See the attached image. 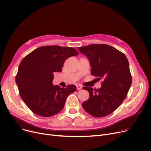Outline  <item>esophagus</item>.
Here are the masks:
<instances>
[{
  "mask_svg": "<svg viewBox=\"0 0 151 151\" xmlns=\"http://www.w3.org/2000/svg\"><path fill=\"white\" fill-rule=\"evenodd\" d=\"M76 88H77L78 90H80V89H81L82 88V86H81V85H80V84H77L76 85Z\"/></svg>",
  "mask_w": 151,
  "mask_h": 151,
  "instance_id": "esophagus-1",
  "label": "esophagus"
}]
</instances>
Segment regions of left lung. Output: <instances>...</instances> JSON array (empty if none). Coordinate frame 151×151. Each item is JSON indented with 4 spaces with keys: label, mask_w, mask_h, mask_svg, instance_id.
Returning <instances> with one entry per match:
<instances>
[{
    "label": "left lung",
    "mask_w": 151,
    "mask_h": 151,
    "mask_svg": "<svg viewBox=\"0 0 151 151\" xmlns=\"http://www.w3.org/2000/svg\"><path fill=\"white\" fill-rule=\"evenodd\" d=\"M91 66V75L102 80L101 88L83 87L89 93L82 104L84 110L95 117L112 114L125 99L132 82L129 62L122 52L107 44H91L78 47Z\"/></svg>",
    "instance_id": "left-lung-1"
}]
</instances>
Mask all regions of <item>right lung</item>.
I'll use <instances>...</instances> for the list:
<instances>
[{
	"instance_id": "1",
	"label": "right lung",
	"mask_w": 151,
	"mask_h": 151,
	"mask_svg": "<svg viewBox=\"0 0 151 151\" xmlns=\"http://www.w3.org/2000/svg\"><path fill=\"white\" fill-rule=\"evenodd\" d=\"M78 54L73 47L46 45L34 50L22 60L15 81L22 99L32 112L50 117L62 110L67 96L76 87L54 86V73L61 72L65 61Z\"/></svg>"
}]
</instances>
